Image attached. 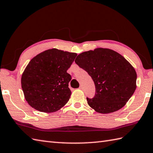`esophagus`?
Segmentation results:
<instances>
[{
	"label": "esophagus",
	"instance_id": "34e87169",
	"mask_svg": "<svg viewBox=\"0 0 153 153\" xmlns=\"http://www.w3.org/2000/svg\"><path fill=\"white\" fill-rule=\"evenodd\" d=\"M79 89H81V90H83V87H82V86H80V87H79Z\"/></svg>",
	"mask_w": 153,
	"mask_h": 153
}]
</instances>
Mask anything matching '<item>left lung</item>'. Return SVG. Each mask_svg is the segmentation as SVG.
<instances>
[{
	"label": "left lung",
	"instance_id": "obj_1",
	"mask_svg": "<svg viewBox=\"0 0 153 153\" xmlns=\"http://www.w3.org/2000/svg\"><path fill=\"white\" fill-rule=\"evenodd\" d=\"M95 85V95L87 103L97 112L109 114L126 105L136 89L137 73L126 58L109 48H97L79 54L75 60Z\"/></svg>",
	"mask_w": 153,
	"mask_h": 153
}]
</instances>
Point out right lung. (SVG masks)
I'll use <instances>...</instances> for the list:
<instances>
[{
  "label": "right lung",
  "instance_id": "1",
  "mask_svg": "<svg viewBox=\"0 0 153 153\" xmlns=\"http://www.w3.org/2000/svg\"><path fill=\"white\" fill-rule=\"evenodd\" d=\"M76 53L52 48L33 57L22 75L24 97L32 108L40 112H56L69 100L71 79L67 73Z\"/></svg>",
  "mask_w": 153,
  "mask_h": 153
}]
</instances>
